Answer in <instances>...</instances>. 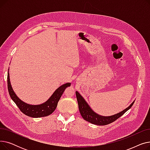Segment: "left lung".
Listing matches in <instances>:
<instances>
[{
  "label": "left lung",
  "mask_w": 150,
  "mask_h": 150,
  "mask_svg": "<svg viewBox=\"0 0 150 150\" xmlns=\"http://www.w3.org/2000/svg\"><path fill=\"white\" fill-rule=\"evenodd\" d=\"M75 93L78 104V108H79L80 112L82 117L86 121L91 123L100 126L106 125L115 121L127 111H128L135 101V100H134L132 103L127 108L125 109L119 113L110 116H103L94 112L84 100V98L80 95L79 92L76 91Z\"/></svg>",
  "instance_id": "obj_1"
}]
</instances>
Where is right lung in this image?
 <instances>
[{"instance_id": "1", "label": "right lung", "mask_w": 150, "mask_h": 150, "mask_svg": "<svg viewBox=\"0 0 150 150\" xmlns=\"http://www.w3.org/2000/svg\"><path fill=\"white\" fill-rule=\"evenodd\" d=\"M7 83H8V89L11 98L18 106V107L21 110V111L25 114L27 116L33 117V118H39L45 116H48L57 108L58 101L62 95L63 92L65 89L70 86L71 83H67L61 86L56 91H55L51 97L47 100L44 103L40 105H30L28 104L25 102L22 101L14 92L12 86L11 84L10 80V74L9 69L8 71L7 76Z\"/></svg>"}]
</instances>
